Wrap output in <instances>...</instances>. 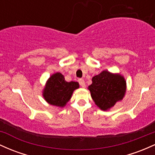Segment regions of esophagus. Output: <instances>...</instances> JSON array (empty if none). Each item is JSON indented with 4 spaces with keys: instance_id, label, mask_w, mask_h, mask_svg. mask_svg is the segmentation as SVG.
<instances>
[{
    "instance_id": "34e87169",
    "label": "esophagus",
    "mask_w": 155,
    "mask_h": 155,
    "mask_svg": "<svg viewBox=\"0 0 155 155\" xmlns=\"http://www.w3.org/2000/svg\"><path fill=\"white\" fill-rule=\"evenodd\" d=\"M79 83H80V85H81V86L83 87V88H85V87H86V83H85L84 80H83V79L79 80Z\"/></svg>"
}]
</instances>
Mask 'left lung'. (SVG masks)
<instances>
[{"mask_svg": "<svg viewBox=\"0 0 155 155\" xmlns=\"http://www.w3.org/2000/svg\"><path fill=\"white\" fill-rule=\"evenodd\" d=\"M91 98L102 110H108L124 98L127 83L124 76L119 73L102 71L92 78V83L88 87Z\"/></svg>", "mask_w": 155, "mask_h": 155, "instance_id": "1", "label": "left lung"}]
</instances>
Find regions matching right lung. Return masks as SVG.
<instances>
[{
    "instance_id": "add662e5",
    "label": "right lung",
    "mask_w": 155,
    "mask_h": 155,
    "mask_svg": "<svg viewBox=\"0 0 155 155\" xmlns=\"http://www.w3.org/2000/svg\"><path fill=\"white\" fill-rule=\"evenodd\" d=\"M79 86L78 82H67L61 73L56 72L47 81L42 90V96L50 105L64 107L70 100L74 90Z\"/></svg>"
}]
</instances>
